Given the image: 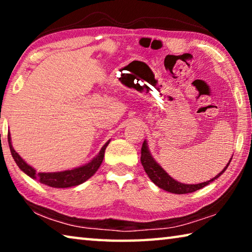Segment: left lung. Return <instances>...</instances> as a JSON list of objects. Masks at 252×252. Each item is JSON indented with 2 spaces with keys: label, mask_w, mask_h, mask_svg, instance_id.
Listing matches in <instances>:
<instances>
[{
  "label": "left lung",
  "mask_w": 252,
  "mask_h": 252,
  "mask_svg": "<svg viewBox=\"0 0 252 252\" xmlns=\"http://www.w3.org/2000/svg\"><path fill=\"white\" fill-rule=\"evenodd\" d=\"M231 159L232 158H230L228 164L225 165L222 171L217 174L215 178H212L211 180L202 182V183H197V185H186V183H181L177 180H174L172 177H170L169 174L165 172V170L162 168L161 165L155 160V158L152 157L150 150H149L147 141L143 142L142 148H141V163L143 165L144 171H146V173L148 174V177L150 178V180L155 183L156 186L161 188V189L168 191V192L176 193V194L190 193V192H194V191H197L199 189H202L203 187H206L207 185H209V183L215 181L216 179H218L221 174L225 171V169L228 168L229 163L231 162Z\"/></svg>",
  "instance_id": "obj_1"
}]
</instances>
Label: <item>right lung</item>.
I'll return each mask as SVG.
<instances>
[{"instance_id": "1", "label": "right lung", "mask_w": 252, "mask_h": 252, "mask_svg": "<svg viewBox=\"0 0 252 252\" xmlns=\"http://www.w3.org/2000/svg\"><path fill=\"white\" fill-rule=\"evenodd\" d=\"M7 141L8 146H10V150L12 153V157L15 161V163L18 164V167L22 170V171L28 174L30 178L35 179V180L40 181L45 186L52 187V188H70L79 186L81 183H83L90 179L93 174H94L97 169L100 168V165L103 161L105 149L110 143V140L106 142L103 147L101 148L100 152L93 158L91 161H89L88 163H85L81 167L74 168L72 170H65V171H59V172H36V170L31 165L28 164L22 158L20 157L18 152L14 150L13 146L11 142V134L8 133L7 135Z\"/></svg>"}]
</instances>
